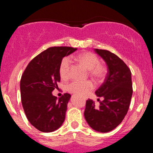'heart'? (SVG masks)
Here are the masks:
<instances>
[{
    "mask_svg": "<svg viewBox=\"0 0 153 153\" xmlns=\"http://www.w3.org/2000/svg\"><path fill=\"white\" fill-rule=\"evenodd\" d=\"M75 59L88 71L89 75L96 81H101L105 77L106 72V68L100 64L99 57L95 54L90 52H82L77 55ZM71 59L68 57L63 58L61 61L59 69V75L63 80L69 78L71 74ZM94 88V84L91 80L85 82L74 81L68 84L67 86V89L70 93L79 96L86 94Z\"/></svg>",
    "mask_w": 153,
    "mask_h": 153,
    "instance_id": "b5f03b06",
    "label": "heart"
}]
</instances>
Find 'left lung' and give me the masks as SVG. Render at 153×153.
I'll list each match as a JSON object with an SVG mask.
<instances>
[{
	"mask_svg": "<svg viewBox=\"0 0 153 153\" xmlns=\"http://www.w3.org/2000/svg\"><path fill=\"white\" fill-rule=\"evenodd\" d=\"M94 51L105 61L108 72L104 82L95 92L103 100L98 107L93 100H88L84 117L94 130L106 133L119 125L127 114L133 91L131 73L116 54L108 50Z\"/></svg>",
	"mask_w": 153,
	"mask_h": 153,
	"instance_id": "obj_1",
	"label": "left lung"
}]
</instances>
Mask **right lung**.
<instances>
[{"label":"right lung","instance_id":"obj_1","mask_svg":"<svg viewBox=\"0 0 153 153\" xmlns=\"http://www.w3.org/2000/svg\"><path fill=\"white\" fill-rule=\"evenodd\" d=\"M77 50L69 47L48 48L29 63L20 82L22 103L26 118L43 132H52L62 126L71 96L57 99L52 91L60 81L59 65L63 57Z\"/></svg>","mask_w":153,"mask_h":153}]
</instances>
